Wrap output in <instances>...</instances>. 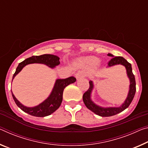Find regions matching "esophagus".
I'll list each match as a JSON object with an SVG mask.
<instances>
[{"label": "esophagus", "instance_id": "esophagus-1", "mask_svg": "<svg viewBox=\"0 0 148 148\" xmlns=\"http://www.w3.org/2000/svg\"><path fill=\"white\" fill-rule=\"evenodd\" d=\"M86 76V73L83 71H79L78 72H77L76 74V78L77 79H80V78H82L84 77H85Z\"/></svg>", "mask_w": 148, "mask_h": 148}]
</instances>
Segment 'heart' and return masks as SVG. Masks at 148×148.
Listing matches in <instances>:
<instances>
[{
  "instance_id": "b5f03b06",
  "label": "heart",
  "mask_w": 148,
  "mask_h": 148,
  "mask_svg": "<svg viewBox=\"0 0 148 148\" xmlns=\"http://www.w3.org/2000/svg\"><path fill=\"white\" fill-rule=\"evenodd\" d=\"M85 62L90 65L96 66L99 64L100 60L95 57H88L86 58Z\"/></svg>"
}]
</instances>
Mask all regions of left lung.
Instances as JSON below:
<instances>
[{"label": "left lung", "mask_w": 148, "mask_h": 148, "mask_svg": "<svg viewBox=\"0 0 148 148\" xmlns=\"http://www.w3.org/2000/svg\"><path fill=\"white\" fill-rule=\"evenodd\" d=\"M109 57H113L109 60L108 62L109 66H112L116 65V64H122L125 66L126 69V73L130 79V88H129V91L128 93V96L126 97L125 102L123 103L122 105L119 107H99L95 104L91 99V91L93 88V82H89L90 83V88L86 91L83 95V101L84 104L87 107L88 109L94 112L97 115L101 116H111L115 115V114L119 113L124 110H125L126 108H128L129 105H130L131 102L132 101L133 98L134 97L136 93V81L134 75L132 73V66L130 63H129L125 58L122 57H115L112 55V54L109 53L107 55Z\"/></svg>", "instance_id": "8db88e82"}]
</instances>
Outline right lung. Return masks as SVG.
Returning a JSON list of instances; mask_svg holds the SVG:
<instances>
[{"mask_svg": "<svg viewBox=\"0 0 148 148\" xmlns=\"http://www.w3.org/2000/svg\"><path fill=\"white\" fill-rule=\"evenodd\" d=\"M59 59L60 58L58 57L57 56L49 55V54H45V55L40 56H32V57L26 58L23 61L20 62L18 64V67L16 68L15 73L13 75L12 80L16 75L19 73L23 68L27 64H32V63H40V64H46L49 67L53 69L56 66H58L60 64ZM76 80V79L73 76L69 77L66 79H57L55 82L53 90L47 99H46L43 102H42L37 106L34 107L24 106L16 99L12 92V97L16 104L23 111L34 116L44 117L50 115L58 109L62 101V94L64 89L69 84L75 82Z\"/></svg>", "mask_w": 148, "mask_h": 148, "instance_id": "obj_1", "label": "right lung"}]
</instances>
